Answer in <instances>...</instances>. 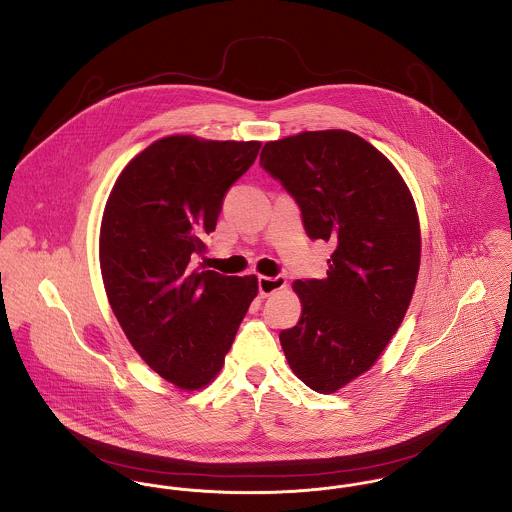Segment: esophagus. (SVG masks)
I'll return each instance as SVG.
<instances>
[{"label":"esophagus","instance_id":"esophagus-1","mask_svg":"<svg viewBox=\"0 0 512 512\" xmlns=\"http://www.w3.org/2000/svg\"><path fill=\"white\" fill-rule=\"evenodd\" d=\"M286 288V278L284 276H259V292L261 296H271L278 290Z\"/></svg>","mask_w":512,"mask_h":512}]
</instances>
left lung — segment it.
<instances>
[{"instance_id": "8db88e82", "label": "left lung", "mask_w": 512, "mask_h": 512, "mask_svg": "<svg viewBox=\"0 0 512 512\" xmlns=\"http://www.w3.org/2000/svg\"><path fill=\"white\" fill-rule=\"evenodd\" d=\"M261 167L296 200L306 234L335 245L325 278L294 282L302 315L280 331L294 374L333 394L378 360L409 308L421 263L415 202L390 159L347 130L267 142Z\"/></svg>"}]
</instances>
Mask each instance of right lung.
I'll list each match as a JSON object with an SVG mask.
<instances>
[{"instance_id":"add662e5","label":"right lung","mask_w":512,"mask_h":512,"mask_svg":"<svg viewBox=\"0 0 512 512\" xmlns=\"http://www.w3.org/2000/svg\"><path fill=\"white\" fill-rule=\"evenodd\" d=\"M259 148L161 138L122 169L103 212L99 261L111 308L136 353L181 390L216 378L257 296L255 276L204 271L197 261Z\"/></svg>"}]
</instances>
